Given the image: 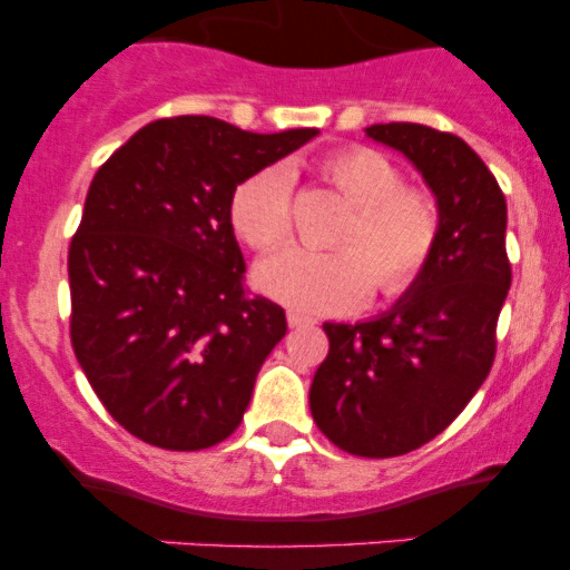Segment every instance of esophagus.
I'll list each match as a JSON object with an SVG mask.
<instances>
[{"mask_svg":"<svg viewBox=\"0 0 570 570\" xmlns=\"http://www.w3.org/2000/svg\"><path fill=\"white\" fill-rule=\"evenodd\" d=\"M286 323H289V328H301V326H312V323H315V317L289 309V312H286Z\"/></svg>","mask_w":570,"mask_h":570,"instance_id":"34e87169","label":"esophagus"}]
</instances>
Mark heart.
I'll use <instances>...</instances> for the list:
<instances>
[{"mask_svg": "<svg viewBox=\"0 0 570 570\" xmlns=\"http://www.w3.org/2000/svg\"><path fill=\"white\" fill-rule=\"evenodd\" d=\"M326 177L354 205L340 230L343 249L286 247L255 267V286L297 312L357 309L371 295H402L430 264L441 216L433 196L402 185V171L376 148L354 146L326 159ZM230 222L253 249L281 247L292 233V177L284 165L244 179L230 202Z\"/></svg>", "mask_w": 570, "mask_h": 570, "instance_id": "1", "label": "heart"}]
</instances>
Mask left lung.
<instances>
[{"mask_svg": "<svg viewBox=\"0 0 570 570\" xmlns=\"http://www.w3.org/2000/svg\"><path fill=\"white\" fill-rule=\"evenodd\" d=\"M365 137L422 174L441 216L439 244L391 309L323 323L328 357L315 371L309 407L340 450L391 459L435 439L483 385L512 267L507 199L461 137L419 124H376Z\"/></svg>", "mask_w": 570, "mask_h": 570, "instance_id": "8db88e82", "label": "left lung"}]
</instances>
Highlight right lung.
Listing matches in <instances>:
<instances>
[{
	"mask_svg": "<svg viewBox=\"0 0 570 570\" xmlns=\"http://www.w3.org/2000/svg\"><path fill=\"white\" fill-rule=\"evenodd\" d=\"M317 135L183 115L142 126L95 174L69 244V334L106 411L146 444L205 450L244 419L286 315L244 295L230 202Z\"/></svg>",
	"mask_w": 570,
	"mask_h": 570,
	"instance_id": "obj_1",
	"label": "right lung"
}]
</instances>
